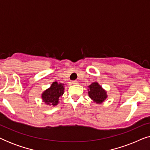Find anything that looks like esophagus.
I'll use <instances>...</instances> for the list:
<instances>
[{
  "mask_svg": "<svg viewBox=\"0 0 150 150\" xmlns=\"http://www.w3.org/2000/svg\"><path fill=\"white\" fill-rule=\"evenodd\" d=\"M71 83H72V84H74V85H76V84H79V81L76 80V81H73Z\"/></svg>",
  "mask_w": 150,
  "mask_h": 150,
  "instance_id": "obj_1",
  "label": "esophagus"
}]
</instances>
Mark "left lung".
Returning a JSON list of instances; mask_svg holds the SVG:
<instances>
[{
  "mask_svg": "<svg viewBox=\"0 0 150 150\" xmlns=\"http://www.w3.org/2000/svg\"><path fill=\"white\" fill-rule=\"evenodd\" d=\"M88 94L89 98L97 104H101L107 98L106 91L97 82L91 83L88 86Z\"/></svg>",
  "mask_w": 150,
  "mask_h": 150,
  "instance_id": "1",
  "label": "left lung"
}]
</instances>
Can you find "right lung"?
<instances>
[{"label":"right lung","mask_w":150,"mask_h":150,"mask_svg":"<svg viewBox=\"0 0 150 150\" xmlns=\"http://www.w3.org/2000/svg\"><path fill=\"white\" fill-rule=\"evenodd\" d=\"M64 84L53 82L50 87L43 92V102L50 106H56L59 103V98L64 93Z\"/></svg>","instance_id":"obj_1"}]
</instances>
